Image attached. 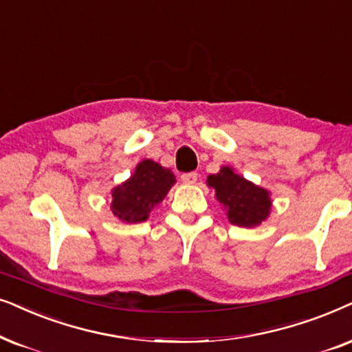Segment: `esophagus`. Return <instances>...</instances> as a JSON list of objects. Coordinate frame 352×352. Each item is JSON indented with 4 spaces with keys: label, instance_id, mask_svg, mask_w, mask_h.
I'll use <instances>...</instances> for the list:
<instances>
[{
    "label": "esophagus",
    "instance_id": "1",
    "mask_svg": "<svg viewBox=\"0 0 352 352\" xmlns=\"http://www.w3.org/2000/svg\"><path fill=\"white\" fill-rule=\"evenodd\" d=\"M196 180H198V173L196 172H188V173H184V175H182V182L186 185H193V184H196Z\"/></svg>",
    "mask_w": 352,
    "mask_h": 352
}]
</instances>
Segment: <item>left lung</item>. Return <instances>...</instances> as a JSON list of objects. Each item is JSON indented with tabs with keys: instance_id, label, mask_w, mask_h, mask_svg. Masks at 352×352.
<instances>
[{
	"instance_id": "8db88e82",
	"label": "left lung",
	"mask_w": 352,
	"mask_h": 352,
	"mask_svg": "<svg viewBox=\"0 0 352 352\" xmlns=\"http://www.w3.org/2000/svg\"><path fill=\"white\" fill-rule=\"evenodd\" d=\"M208 185L215 190V198L227 209V217L238 227H256L270 214L269 191L243 179L232 167H222L208 177Z\"/></svg>"
}]
</instances>
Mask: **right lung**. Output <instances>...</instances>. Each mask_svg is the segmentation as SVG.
I'll return each instance as SVG.
<instances>
[{"mask_svg": "<svg viewBox=\"0 0 352 352\" xmlns=\"http://www.w3.org/2000/svg\"><path fill=\"white\" fill-rule=\"evenodd\" d=\"M173 184L175 175L168 168L144 159L129 180L112 190V214L122 222H144L156 204L166 198Z\"/></svg>", "mask_w": 352, "mask_h": 352, "instance_id": "right-lung-1", "label": "right lung"}]
</instances>
